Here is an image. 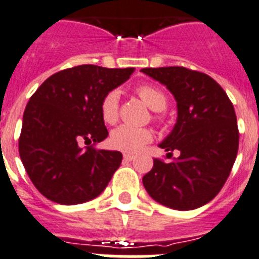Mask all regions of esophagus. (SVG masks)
Instances as JSON below:
<instances>
[{
  "label": "esophagus",
  "instance_id": "1",
  "mask_svg": "<svg viewBox=\"0 0 259 259\" xmlns=\"http://www.w3.org/2000/svg\"><path fill=\"white\" fill-rule=\"evenodd\" d=\"M134 159H136V156H134V155L123 154V160L125 161H132V160H134Z\"/></svg>",
  "mask_w": 259,
  "mask_h": 259
}]
</instances>
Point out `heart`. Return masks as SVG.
<instances>
[{
    "label": "heart",
    "mask_w": 259,
    "mask_h": 259,
    "mask_svg": "<svg viewBox=\"0 0 259 259\" xmlns=\"http://www.w3.org/2000/svg\"><path fill=\"white\" fill-rule=\"evenodd\" d=\"M136 94L142 99V102L151 111L161 112L168 105L167 95L157 87L151 84H141L136 89ZM120 111V98L118 92L109 91L104 95L100 103V114L105 123L113 125L118 120ZM152 141V133L148 129H137V127L121 125L114 129L111 134V145L116 150L133 154L138 152L145 145Z\"/></svg>",
    "instance_id": "obj_1"
}]
</instances>
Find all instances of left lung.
Returning a JSON list of instances; mask_svg holds the SVG:
<instances>
[{"label": "left lung", "mask_w": 259, "mask_h": 259, "mask_svg": "<svg viewBox=\"0 0 259 259\" xmlns=\"http://www.w3.org/2000/svg\"><path fill=\"white\" fill-rule=\"evenodd\" d=\"M145 74L165 84L177 102V122L159 147L167 157L154 159L143 176L155 201L173 210H194L217 197L238 151L235 108L226 91L207 74L183 66L146 67Z\"/></svg>", "instance_id": "8db88e82"}]
</instances>
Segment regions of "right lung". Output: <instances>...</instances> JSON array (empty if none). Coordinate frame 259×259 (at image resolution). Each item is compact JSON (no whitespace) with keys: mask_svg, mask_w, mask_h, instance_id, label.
<instances>
[{"mask_svg":"<svg viewBox=\"0 0 259 259\" xmlns=\"http://www.w3.org/2000/svg\"><path fill=\"white\" fill-rule=\"evenodd\" d=\"M133 71L134 67H69L49 76L31 96L23 114L19 155L44 197L60 204H78L107 188L122 154L95 147L108 137L100 103Z\"/></svg>","mask_w":259,"mask_h":259,"instance_id":"obj_1","label":"right lung"}]
</instances>
